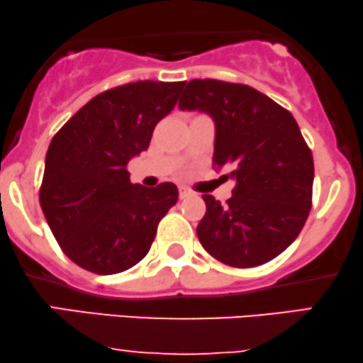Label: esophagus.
Segmentation results:
<instances>
[{"label": "esophagus", "instance_id": "obj_1", "mask_svg": "<svg viewBox=\"0 0 363 363\" xmlns=\"http://www.w3.org/2000/svg\"><path fill=\"white\" fill-rule=\"evenodd\" d=\"M178 193H180V199H182V200H185V199H188V196H190V195H193L191 190H188L186 186H180V188H178Z\"/></svg>", "mask_w": 363, "mask_h": 363}]
</instances>
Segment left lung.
<instances>
[{
	"instance_id": "8db88e82",
	"label": "left lung",
	"mask_w": 363,
	"mask_h": 363,
	"mask_svg": "<svg viewBox=\"0 0 363 363\" xmlns=\"http://www.w3.org/2000/svg\"><path fill=\"white\" fill-rule=\"evenodd\" d=\"M178 108L215 123V170L230 168L232 199L203 195L201 247L225 265L248 268L294 243L312 208L313 158L290 111L247 84L191 79Z\"/></svg>"
}]
</instances>
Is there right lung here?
<instances>
[{
	"mask_svg": "<svg viewBox=\"0 0 363 363\" xmlns=\"http://www.w3.org/2000/svg\"><path fill=\"white\" fill-rule=\"evenodd\" d=\"M185 82H136L89 100L51 140L40 205L61 250L84 270L120 274L152 247L178 188L130 182L126 164L148 148Z\"/></svg>",
	"mask_w": 363,
	"mask_h": 363,
	"instance_id": "right-lung-1",
	"label": "right lung"
}]
</instances>
